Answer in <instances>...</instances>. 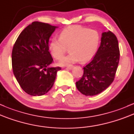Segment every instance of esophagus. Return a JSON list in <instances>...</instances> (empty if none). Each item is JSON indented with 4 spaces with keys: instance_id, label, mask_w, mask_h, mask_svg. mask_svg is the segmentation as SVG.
<instances>
[{
    "instance_id": "obj_1",
    "label": "esophagus",
    "mask_w": 134,
    "mask_h": 134,
    "mask_svg": "<svg viewBox=\"0 0 134 134\" xmlns=\"http://www.w3.org/2000/svg\"><path fill=\"white\" fill-rule=\"evenodd\" d=\"M73 65H68L66 66L67 68L69 69V70H71V69L73 68Z\"/></svg>"
}]
</instances>
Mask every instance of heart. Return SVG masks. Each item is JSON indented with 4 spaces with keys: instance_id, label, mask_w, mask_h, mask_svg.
Listing matches in <instances>:
<instances>
[{
    "instance_id": "obj_1",
    "label": "heart",
    "mask_w": 134,
    "mask_h": 134,
    "mask_svg": "<svg viewBox=\"0 0 134 134\" xmlns=\"http://www.w3.org/2000/svg\"><path fill=\"white\" fill-rule=\"evenodd\" d=\"M100 43V35L96 30L82 26L64 28L59 38L52 37L48 43V49L55 59H60L68 47L70 54L59 60L58 64L67 66L77 62L88 61L96 54Z\"/></svg>"
}]
</instances>
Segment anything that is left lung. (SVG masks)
Segmentation results:
<instances>
[{
	"label": "left lung",
	"instance_id": "left-lung-1",
	"mask_svg": "<svg viewBox=\"0 0 134 134\" xmlns=\"http://www.w3.org/2000/svg\"><path fill=\"white\" fill-rule=\"evenodd\" d=\"M119 60L116 37L110 31L103 32L95 56L83 68V76L76 82L77 89L87 96L101 93L113 82Z\"/></svg>",
	"mask_w": 134,
	"mask_h": 134
}]
</instances>
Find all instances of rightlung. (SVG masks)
<instances>
[{
  "label": "right lung",
  "instance_id": "right-lung-1",
  "mask_svg": "<svg viewBox=\"0 0 134 134\" xmlns=\"http://www.w3.org/2000/svg\"><path fill=\"white\" fill-rule=\"evenodd\" d=\"M58 26L34 21L21 31L12 51L13 73L20 87L33 96L46 94L53 86L60 67H49L53 61L49 38Z\"/></svg>",
  "mask_w": 134,
  "mask_h": 134
}]
</instances>
